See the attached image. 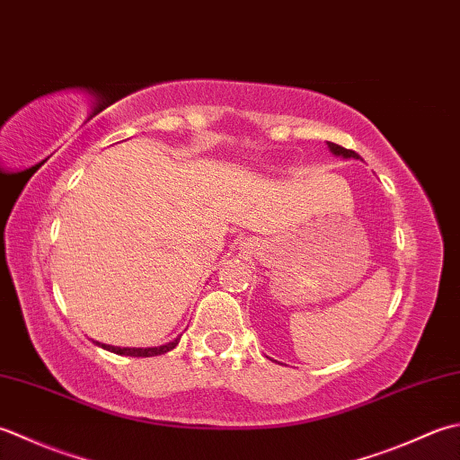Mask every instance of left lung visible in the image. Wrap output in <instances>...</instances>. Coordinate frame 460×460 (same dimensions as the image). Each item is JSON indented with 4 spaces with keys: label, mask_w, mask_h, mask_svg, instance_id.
Segmentation results:
<instances>
[{
    "label": "left lung",
    "mask_w": 460,
    "mask_h": 460,
    "mask_svg": "<svg viewBox=\"0 0 460 460\" xmlns=\"http://www.w3.org/2000/svg\"><path fill=\"white\" fill-rule=\"evenodd\" d=\"M327 146H330V151H332L333 155H340V156H343V158H359V155L355 153V151H351V148H343V146L335 145V143H327Z\"/></svg>",
    "instance_id": "left-lung-1"
}]
</instances>
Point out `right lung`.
I'll list each match as a JSON object with an SVG mask.
<instances>
[{"mask_svg":"<svg viewBox=\"0 0 460 460\" xmlns=\"http://www.w3.org/2000/svg\"><path fill=\"white\" fill-rule=\"evenodd\" d=\"M178 341H181V337H176V340H172L171 343L161 345V348H146V349H140V348H112V345H102V343H101V348L102 349H109L112 353H117V355H130V358H155V355H163L166 351L174 349L176 345H178Z\"/></svg>","mask_w":460,"mask_h":460,"instance_id":"obj_1","label":"right lung"}]
</instances>
